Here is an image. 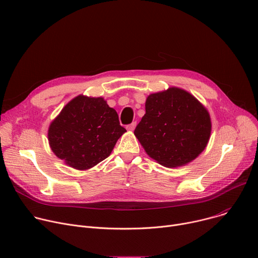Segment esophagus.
<instances>
[{
    "instance_id": "obj_1",
    "label": "esophagus",
    "mask_w": 258,
    "mask_h": 258,
    "mask_svg": "<svg viewBox=\"0 0 258 258\" xmlns=\"http://www.w3.org/2000/svg\"><path fill=\"white\" fill-rule=\"evenodd\" d=\"M136 122H133V123H131V124H128V125H126V130L127 131H134L135 130V127H136Z\"/></svg>"
}]
</instances>
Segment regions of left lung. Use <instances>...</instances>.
Wrapping results in <instances>:
<instances>
[{"label": "left lung", "instance_id": "left-lung-1", "mask_svg": "<svg viewBox=\"0 0 258 258\" xmlns=\"http://www.w3.org/2000/svg\"><path fill=\"white\" fill-rule=\"evenodd\" d=\"M135 136L159 164L180 167L205 150L211 134L207 108L189 92L171 87L148 95Z\"/></svg>", "mask_w": 258, "mask_h": 258}]
</instances>
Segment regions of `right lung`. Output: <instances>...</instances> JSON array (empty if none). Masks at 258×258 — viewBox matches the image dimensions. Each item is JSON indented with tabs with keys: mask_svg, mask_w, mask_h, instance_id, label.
Instances as JSON below:
<instances>
[{
	"mask_svg": "<svg viewBox=\"0 0 258 258\" xmlns=\"http://www.w3.org/2000/svg\"><path fill=\"white\" fill-rule=\"evenodd\" d=\"M126 132L102 97L78 95L68 102L48 130L52 152L67 165L86 170L111 155Z\"/></svg>",
	"mask_w": 258,
	"mask_h": 258,
	"instance_id": "add662e5",
	"label": "right lung"
}]
</instances>
